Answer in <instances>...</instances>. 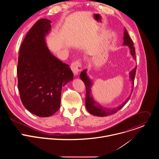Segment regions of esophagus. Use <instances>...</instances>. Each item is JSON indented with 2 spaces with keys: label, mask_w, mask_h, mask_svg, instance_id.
Returning a JSON list of instances; mask_svg holds the SVG:
<instances>
[{
  "label": "esophagus",
  "mask_w": 159,
  "mask_h": 159,
  "mask_svg": "<svg viewBox=\"0 0 159 159\" xmlns=\"http://www.w3.org/2000/svg\"><path fill=\"white\" fill-rule=\"evenodd\" d=\"M70 68L74 74V75H77L82 69V63L80 60H76L71 63Z\"/></svg>",
  "instance_id": "1"
}]
</instances>
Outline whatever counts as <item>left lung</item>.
<instances>
[{"label":"left lung","instance_id":"8db88e82","mask_svg":"<svg viewBox=\"0 0 159 159\" xmlns=\"http://www.w3.org/2000/svg\"><path fill=\"white\" fill-rule=\"evenodd\" d=\"M124 45H128L130 49V53L131 55L133 56L134 60H137L135 55V48L133 46V43L132 39H131L130 36H129L127 30H125L124 32ZM136 70H137V66L130 72V79L133 82V84L134 85V77L136 74ZM80 77L82 79V80L84 82L86 88V96H85V106L87 110L90 113L91 115H93L94 116H106L109 115L114 114V113L118 112L120 109H121L128 102L129 98L121 105H120L118 107H115V108H106L102 106L101 104L98 103L97 102L94 101L92 98L91 96V90H90V88L92 87V82L88 78L87 75H86V70H84L80 73Z\"/></svg>","mask_w":159,"mask_h":159}]
</instances>
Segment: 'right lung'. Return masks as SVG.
Returning <instances> with one entry per match:
<instances>
[{
    "mask_svg": "<svg viewBox=\"0 0 159 159\" xmlns=\"http://www.w3.org/2000/svg\"><path fill=\"white\" fill-rule=\"evenodd\" d=\"M51 21L38 20L26 34L19 52L17 74L20 98L24 106L39 117H48L60 109L62 87L72 80L69 65L54 57L44 36Z\"/></svg>",
    "mask_w": 159,
    "mask_h": 159,
    "instance_id": "right-lung-1",
    "label": "right lung"
}]
</instances>
